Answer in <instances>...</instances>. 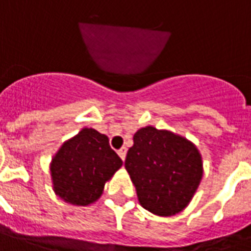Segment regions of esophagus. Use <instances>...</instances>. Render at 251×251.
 <instances>
[{"label":"esophagus","instance_id":"obj_1","mask_svg":"<svg viewBox=\"0 0 251 251\" xmlns=\"http://www.w3.org/2000/svg\"><path fill=\"white\" fill-rule=\"evenodd\" d=\"M117 152H118V155H120V157H121L122 160H125V157H126V147H121V149L118 150Z\"/></svg>","mask_w":251,"mask_h":251}]
</instances>
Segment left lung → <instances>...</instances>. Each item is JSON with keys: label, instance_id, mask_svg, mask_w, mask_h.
<instances>
[{"label": "left lung", "instance_id": "left-lung-1", "mask_svg": "<svg viewBox=\"0 0 251 251\" xmlns=\"http://www.w3.org/2000/svg\"><path fill=\"white\" fill-rule=\"evenodd\" d=\"M133 141L125 168L141 206L157 216L185 210L203 177L202 155L197 146L153 126L138 130Z\"/></svg>", "mask_w": 251, "mask_h": 251}]
</instances>
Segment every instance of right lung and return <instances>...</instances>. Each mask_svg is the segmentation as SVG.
<instances>
[{
	"label": "right lung",
	"instance_id": "right-lung-1",
	"mask_svg": "<svg viewBox=\"0 0 251 251\" xmlns=\"http://www.w3.org/2000/svg\"><path fill=\"white\" fill-rule=\"evenodd\" d=\"M121 167L105 134L84 127L64 142L50 161L53 191L73 206H88L101 197L105 182Z\"/></svg>",
	"mask_w": 251,
	"mask_h": 251
}]
</instances>
